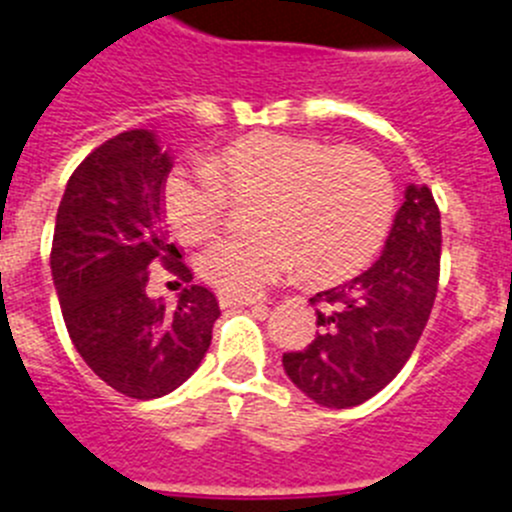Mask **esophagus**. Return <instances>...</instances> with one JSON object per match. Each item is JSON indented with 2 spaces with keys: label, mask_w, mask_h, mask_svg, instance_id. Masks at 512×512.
I'll return each mask as SVG.
<instances>
[{
  "label": "esophagus",
  "mask_w": 512,
  "mask_h": 512,
  "mask_svg": "<svg viewBox=\"0 0 512 512\" xmlns=\"http://www.w3.org/2000/svg\"><path fill=\"white\" fill-rule=\"evenodd\" d=\"M219 305H222V308H257V305H260V300L237 298V295L219 293Z\"/></svg>",
  "instance_id": "34e87169"
}]
</instances>
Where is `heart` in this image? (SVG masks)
Masks as SVG:
<instances>
[{
	"label": "heart",
	"mask_w": 512,
	"mask_h": 512,
	"mask_svg": "<svg viewBox=\"0 0 512 512\" xmlns=\"http://www.w3.org/2000/svg\"><path fill=\"white\" fill-rule=\"evenodd\" d=\"M229 199L255 202L250 237L219 240L199 257L219 293L257 298L303 265L315 283H341L384 245L396 212V184L384 161L361 148L288 133H252L209 156L207 166L174 169L161 209L186 245L212 237Z\"/></svg>",
	"instance_id": "heart-1"
}]
</instances>
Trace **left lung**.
Listing matches in <instances>:
<instances>
[{
	"mask_svg": "<svg viewBox=\"0 0 512 512\" xmlns=\"http://www.w3.org/2000/svg\"><path fill=\"white\" fill-rule=\"evenodd\" d=\"M442 229L429 186H407L379 260L358 278L313 295L321 333L285 353L295 386L321 407L348 409L379 394L409 361L439 285Z\"/></svg>",
	"mask_w": 512,
	"mask_h": 512,
	"instance_id": "8db88e82",
	"label": "left lung"
}]
</instances>
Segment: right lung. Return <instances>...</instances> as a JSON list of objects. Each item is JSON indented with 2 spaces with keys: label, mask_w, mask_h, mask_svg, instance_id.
Listing matches in <instances>:
<instances>
[{
  "label": "right lung",
  "mask_w": 512,
  "mask_h": 512,
  "mask_svg": "<svg viewBox=\"0 0 512 512\" xmlns=\"http://www.w3.org/2000/svg\"><path fill=\"white\" fill-rule=\"evenodd\" d=\"M171 159L136 128L100 143L73 171L57 207L50 267L62 318L95 376L131 399L184 384L212 343L214 293L161 227V186ZM164 264L185 288L174 311L145 295L147 267Z\"/></svg>",
  "instance_id": "add662e5"
}]
</instances>
